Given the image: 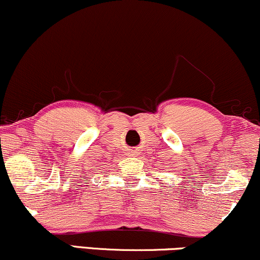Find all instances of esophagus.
Wrapping results in <instances>:
<instances>
[{"label": "esophagus", "mask_w": 260, "mask_h": 260, "mask_svg": "<svg viewBox=\"0 0 260 260\" xmlns=\"http://www.w3.org/2000/svg\"><path fill=\"white\" fill-rule=\"evenodd\" d=\"M134 154H137V152H131V155H134Z\"/></svg>", "instance_id": "esophagus-1"}]
</instances>
